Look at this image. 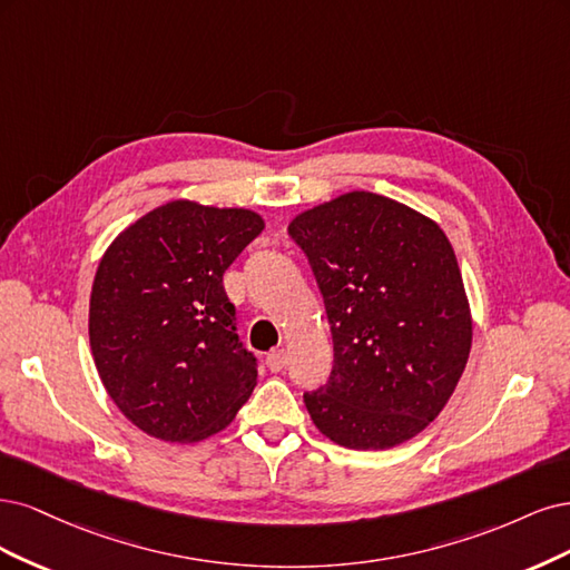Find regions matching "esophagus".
Wrapping results in <instances>:
<instances>
[{
    "instance_id": "obj_1",
    "label": "esophagus",
    "mask_w": 570,
    "mask_h": 570,
    "mask_svg": "<svg viewBox=\"0 0 570 570\" xmlns=\"http://www.w3.org/2000/svg\"><path fill=\"white\" fill-rule=\"evenodd\" d=\"M286 362H288L286 351H272V353H267V357H265V364H267L269 372H282L284 366H286Z\"/></svg>"
}]
</instances>
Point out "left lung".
<instances>
[{
	"label": "left lung",
	"mask_w": 570,
	"mask_h": 570,
	"mask_svg": "<svg viewBox=\"0 0 570 570\" xmlns=\"http://www.w3.org/2000/svg\"><path fill=\"white\" fill-rule=\"evenodd\" d=\"M334 338L328 381L303 393L315 426L351 450H389L445 407L471 351L454 250L435 223L353 191L293 219Z\"/></svg>",
	"instance_id": "left-lung-1"
}]
</instances>
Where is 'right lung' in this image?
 <instances>
[{"label": "right lung", "instance_id": "right-lung-1", "mask_svg": "<svg viewBox=\"0 0 570 570\" xmlns=\"http://www.w3.org/2000/svg\"><path fill=\"white\" fill-rule=\"evenodd\" d=\"M263 217L173 200L122 232L89 301L97 372L120 412L170 443L223 431L250 397L255 357L236 334L225 272Z\"/></svg>", "mask_w": 570, "mask_h": 570}]
</instances>
